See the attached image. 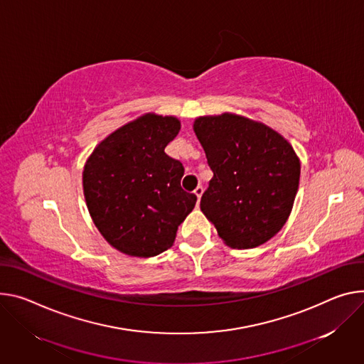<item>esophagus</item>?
<instances>
[{
	"label": "esophagus",
	"mask_w": 364,
	"mask_h": 364,
	"mask_svg": "<svg viewBox=\"0 0 364 364\" xmlns=\"http://www.w3.org/2000/svg\"><path fill=\"white\" fill-rule=\"evenodd\" d=\"M194 194L197 196V199L200 200V197H202V194H203V187H202V186H197L196 190H194Z\"/></svg>",
	"instance_id": "esophagus-1"
}]
</instances>
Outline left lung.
Returning a JSON list of instances; mask_svg holds the SVG:
<instances>
[{
	"label": "left lung",
	"mask_w": 364,
	"mask_h": 364,
	"mask_svg": "<svg viewBox=\"0 0 364 364\" xmlns=\"http://www.w3.org/2000/svg\"><path fill=\"white\" fill-rule=\"evenodd\" d=\"M194 132L213 173L200 209L232 248H255L286 223L299 188L301 164L269 126L242 116L199 117Z\"/></svg>",
	"instance_id": "1"
}]
</instances>
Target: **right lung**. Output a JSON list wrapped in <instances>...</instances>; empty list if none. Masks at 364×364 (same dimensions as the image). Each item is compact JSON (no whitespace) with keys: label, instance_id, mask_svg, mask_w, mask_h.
Returning <instances> with one entry per match:
<instances>
[{"label":"right lung","instance_id":"1","mask_svg":"<svg viewBox=\"0 0 364 364\" xmlns=\"http://www.w3.org/2000/svg\"><path fill=\"white\" fill-rule=\"evenodd\" d=\"M178 130L173 116L145 114L113 132L85 164L90 215L123 254L146 258L167 251L194 209L197 196L181 188L183 164L165 154Z\"/></svg>","mask_w":364,"mask_h":364}]
</instances>
